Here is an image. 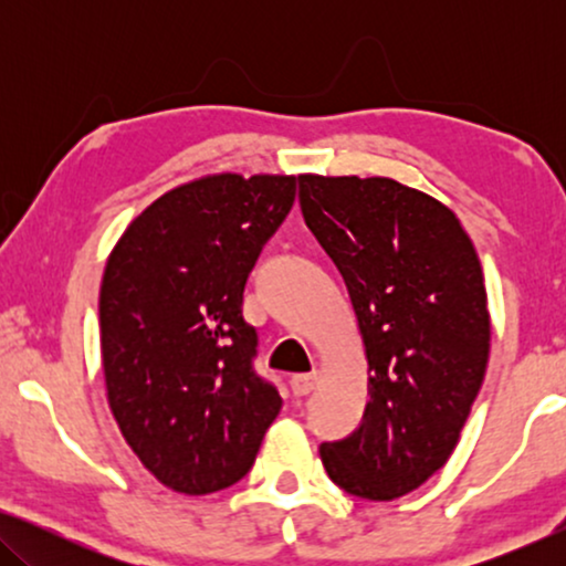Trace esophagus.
Wrapping results in <instances>:
<instances>
[{
	"label": "esophagus",
	"mask_w": 566,
	"mask_h": 566,
	"mask_svg": "<svg viewBox=\"0 0 566 566\" xmlns=\"http://www.w3.org/2000/svg\"><path fill=\"white\" fill-rule=\"evenodd\" d=\"M316 381H319V374L312 370V374H296L291 376V391L296 394V397H306V394H312L316 389Z\"/></svg>",
	"instance_id": "34e87169"
}]
</instances>
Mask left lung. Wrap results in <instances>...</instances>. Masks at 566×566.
I'll list each match as a JSON object with an SVG mask.
<instances>
[{
	"instance_id": "1",
	"label": "left lung",
	"mask_w": 566,
	"mask_h": 566,
	"mask_svg": "<svg viewBox=\"0 0 566 566\" xmlns=\"http://www.w3.org/2000/svg\"><path fill=\"white\" fill-rule=\"evenodd\" d=\"M306 227L350 293L368 394L360 428L319 448L332 482L391 502L451 459L490 360L484 273L446 203L391 177L298 175Z\"/></svg>"
}]
</instances>
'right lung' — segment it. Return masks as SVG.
I'll use <instances>...</instances> for the list:
<instances>
[{"mask_svg": "<svg viewBox=\"0 0 566 566\" xmlns=\"http://www.w3.org/2000/svg\"><path fill=\"white\" fill-rule=\"evenodd\" d=\"M296 198V175L219 172L177 185L128 223L99 285L107 405L172 492L211 494L252 469L281 412L252 370L242 293Z\"/></svg>", "mask_w": 566, "mask_h": 566, "instance_id": "right-lung-1", "label": "right lung"}]
</instances>
